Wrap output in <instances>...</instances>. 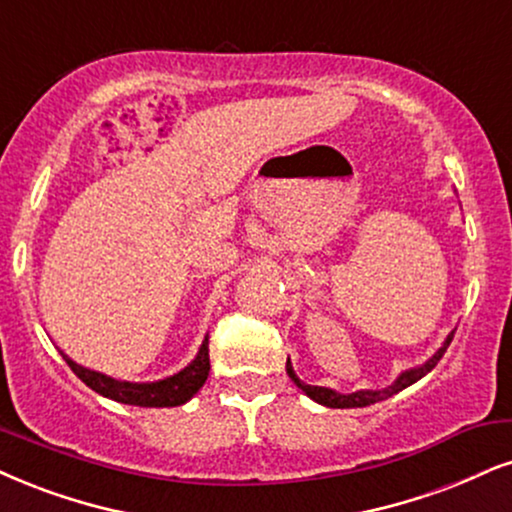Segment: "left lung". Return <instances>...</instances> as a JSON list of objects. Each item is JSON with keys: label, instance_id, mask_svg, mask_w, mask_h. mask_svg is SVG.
Returning a JSON list of instances; mask_svg holds the SVG:
<instances>
[{"label": "left lung", "instance_id": "8db88e82", "mask_svg": "<svg viewBox=\"0 0 512 512\" xmlns=\"http://www.w3.org/2000/svg\"><path fill=\"white\" fill-rule=\"evenodd\" d=\"M451 339H453V332H449V337L444 339V344H441L439 349L434 351L425 363L415 365V368H410V370H403L401 375L396 377V380L384 389H358V391H351V394H342V391L330 389V387H315V384H306V382H301L299 377H296V372L292 368V361H289V358H287V375L292 377V382L301 391H304L308 399L320 403V406H327V408H365V406H372V403H377V401L389 399V396L399 394L401 389H406V387H410V384L422 380V377H425L427 372H430L434 365L441 361L444 351L449 349Z\"/></svg>", "mask_w": 512, "mask_h": 512}]
</instances>
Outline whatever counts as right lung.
<instances>
[{
  "label": "right lung",
  "instance_id": "obj_1",
  "mask_svg": "<svg viewBox=\"0 0 512 512\" xmlns=\"http://www.w3.org/2000/svg\"><path fill=\"white\" fill-rule=\"evenodd\" d=\"M61 356L63 361L71 365L75 375H78L92 391H97V394H102L111 401L128 403V406H140V408L182 406V403H187L201 387H204L208 370H211V361H208V334L204 337V342H201L194 361H189L185 368L175 372V375L163 377V380H156V382L113 380V377L104 375V372L82 368V365L75 363L73 358H68L63 351Z\"/></svg>",
  "mask_w": 512,
  "mask_h": 512
}]
</instances>
